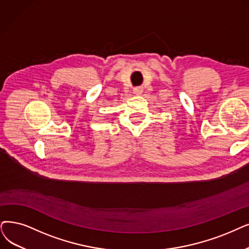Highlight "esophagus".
<instances>
[{
	"mask_svg": "<svg viewBox=\"0 0 249 249\" xmlns=\"http://www.w3.org/2000/svg\"><path fill=\"white\" fill-rule=\"evenodd\" d=\"M134 94L135 95H141L142 94V92H143V90H142V88H140V87H138V88H135L134 89Z\"/></svg>",
	"mask_w": 249,
	"mask_h": 249,
	"instance_id": "esophagus-1",
	"label": "esophagus"
}]
</instances>
